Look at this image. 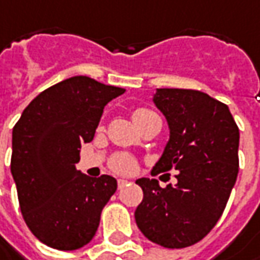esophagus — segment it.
<instances>
[{
    "label": "esophagus",
    "mask_w": 260,
    "mask_h": 260,
    "mask_svg": "<svg viewBox=\"0 0 260 260\" xmlns=\"http://www.w3.org/2000/svg\"><path fill=\"white\" fill-rule=\"evenodd\" d=\"M126 183H128V180H125V179H118V187H119V189H122L123 186H126Z\"/></svg>",
    "instance_id": "obj_1"
}]
</instances>
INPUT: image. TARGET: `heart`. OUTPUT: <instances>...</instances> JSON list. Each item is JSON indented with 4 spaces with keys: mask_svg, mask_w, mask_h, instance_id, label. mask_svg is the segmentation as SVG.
<instances>
[{
    "mask_svg": "<svg viewBox=\"0 0 260 260\" xmlns=\"http://www.w3.org/2000/svg\"><path fill=\"white\" fill-rule=\"evenodd\" d=\"M155 115L154 112H151L150 109L145 108H138L134 110L132 113V119L134 122H138L141 119L148 118V116H152ZM110 169L116 173H122V175H129L135 170V161L134 158H131L129 155H125V154H118L115 155L112 160H110Z\"/></svg>",
    "mask_w": 260,
    "mask_h": 260,
    "instance_id": "heart-1",
    "label": "heart"
}]
</instances>
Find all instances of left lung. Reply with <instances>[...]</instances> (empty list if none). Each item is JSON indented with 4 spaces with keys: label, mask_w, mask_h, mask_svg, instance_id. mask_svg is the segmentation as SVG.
<instances>
[{
    "label": "left lung",
    "mask_w": 260,
    "mask_h": 260,
    "mask_svg": "<svg viewBox=\"0 0 260 260\" xmlns=\"http://www.w3.org/2000/svg\"><path fill=\"white\" fill-rule=\"evenodd\" d=\"M155 106L169 122L170 140L152 170H177V183L161 187L142 177L135 211L142 234L155 244L182 249L201 242L224 212L239 173V126L229 106L207 93L158 88Z\"/></svg>",
    "instance_id": "1"
}]
</instances>
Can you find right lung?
Listing matches in <instances>:
<instances>
[{
    "label": "right lung",
    "mask_w": 260,
    "mask_h": 260,
    "mask_svg": "<svg viewBox=\"0 0 260 260\" xmlns=\"http://www.w3.org/2000/svg\"><path fill=\"white\" fill-rule=\"evenodd\" d=\"M125 88L77 75L35 97L13 128L11 175L23 218L46 246L75 250L97 232L116 179L77 170L83 142L94 138L103 109Z\"/></svg>",
    "instance_id": "1"
}]
</instances>
